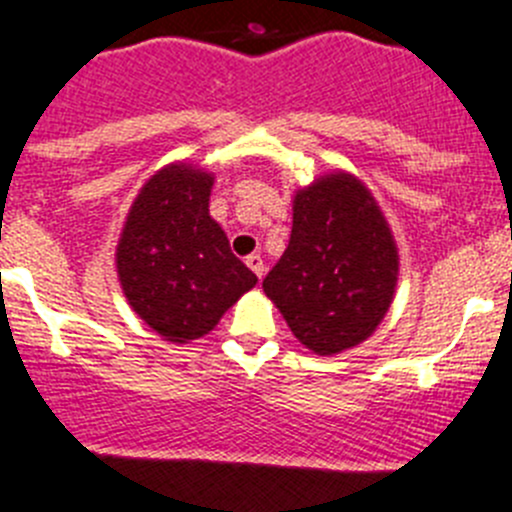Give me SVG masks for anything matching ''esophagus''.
<instances>
[{
    "mask_svg": "<svg viewBox=\"0 0 512 512\" xmlns=\"http://www.w3.org/2000/svg\"><path fill=\"white\" fill-rule=\"evenodd\" d=\"M245 262L250 265V270L257 275V278H262V275H265V262H262L260 255H250Z\"/></svg>",
    "mask_w": 512,
    "mask_h": 512,
    "instance_id": "34e87169",
    "label": "esophagus"
}]
</instances>
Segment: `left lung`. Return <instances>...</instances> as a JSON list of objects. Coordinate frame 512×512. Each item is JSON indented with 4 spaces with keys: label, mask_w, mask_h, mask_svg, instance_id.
Segmentation results:
<instances>
[{
    "label": "left lung",
    "mask_w": 512,
    "mask_h": 512,
    "mask_svg": "<svg viewBox=\"0 0 512 512\" xmlns=\"http://www.w3.org/2000/svg\"><path fill=\"white\" fill-rule=\"evenodd\" d=\"M398 283V247L375 196L349 173L321 176L293 199L283 257L262 280L298 342L316 354L357 347Z\"/></svg>",
    "instance_id": "left-lung-1"
}]
</instances>
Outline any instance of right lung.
I'll return each mask as SVG.
<instances>
[{"label": "right lung", "instance_id": "right-lung-1", "mask_svg": "<svg viewBox=\"0 0 512 512\" xmlns=\"http://www.w3.org/2000/svg\"><path fill=\"white\" fill-rule=\"evenodd\" d=\"M214 176L165 165L137 193L117 245V275L132 311L165 342L209 334L257 275L232 255L209 216Z\"/></svg>", "mask_w": 512, "mask_h": 512}]
</instances>
